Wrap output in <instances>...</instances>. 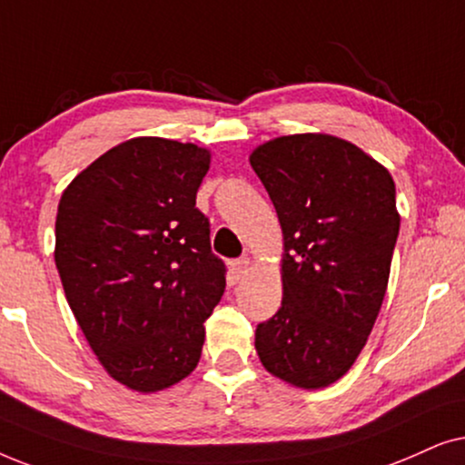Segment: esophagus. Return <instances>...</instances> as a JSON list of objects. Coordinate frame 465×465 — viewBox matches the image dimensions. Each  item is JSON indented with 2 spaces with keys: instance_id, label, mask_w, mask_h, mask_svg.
<instances>
[{
  "instance_id": "34e87169",
  "label": "esophagus",
  "mask_w": 465,
  "mask_h": 465,
  "mask_svg": "<svg viewBox=\"0 0 465 465\" xmlns=\"http://www.w3.org/2000/svg\"><path fill=\"white\" fill-rule=\"evenodd\" d=\"M249 270H251V259L249 257L236 259V262L232 263V272H233V276H236V278H242Z\"/></svg>"
}]
</instances>
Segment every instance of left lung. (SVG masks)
<instances>
[{"instance_id":"1","label":"left lung","mask_w":465,"mask_h":465,"mask_svg":"<svg viewBox=\"0 0 465 465\" xmlns=\"http://www.w3.org/2000/svg\"><path fill=\"white\" fill-rule=\"evenodd\" d=\"M251 165L284 242L282 304L257 325V355L289 385L327 387L355 363L385 300L400 232L393 178L327 134L265 142Z\"/></svg>"}]
</instances>
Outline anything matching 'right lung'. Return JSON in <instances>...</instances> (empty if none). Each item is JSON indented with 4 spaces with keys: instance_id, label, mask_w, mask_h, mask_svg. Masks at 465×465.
Returning a JSON list of instances; mask_svg holds the SVG:
<instances>
[{
    "instance_id": "add662e5",
    "label": "right lung",
    "mask_w": 465,
    "mask_h": 465,
    "mask_svg": "<svg viewBox=\"0 0 465 465\" xmlns=\"http://www.w3.org/2000/svg\"><path fill=\"white\" fill-rule=\"evenodd\" d=\"M210 151L165 138L110 148L67 184L54 263L67 304L104 370L138 393L193 372L203 321L225 291L195 208Z\"/></svg>"
}]
</instances>
